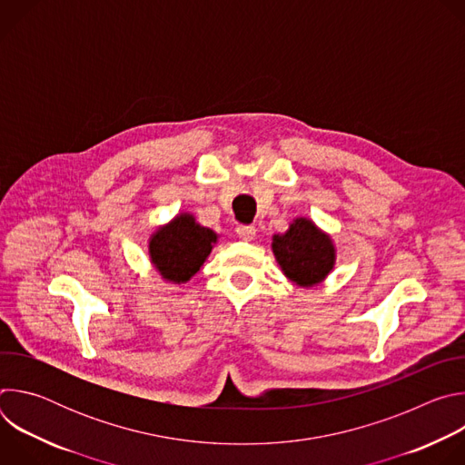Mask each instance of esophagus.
<instances>
[{"label": "esophagus", "instance_id": "obj_1", "mask_svg": "<svg viewBox=\"0 0 465 465\" xmlns=\"http://www.w3.org/2000/svg\"><path fill=\"white\" fill-rule=\"evenodd\" d=\"M235 232H237V235L242 239V241H253L255 239V226H250V224H239L237 228H235Z\"/></svg>", "mask_w": 465, "mask_h": 465}]
</instances>
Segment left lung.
I'll return each mask as SVG.
<instances>
[{
  "instance_id": "left-lung-1",
  "label": "left lung",
  "mask_w": 465,
  "mask_h": 465,
  "mask_svg": "<svg viewBox=\"0 0 465 465\" xmlns=\"http://www.w3.org/2000/svg\"><path fill=\"white\" fill-rule=\"evenodd\" d=\"M272 252L283 274L300 287L322 283L335 267V244L312 221L298 217L285 233L272 237Z\"/></svg>"
}]
</instances>
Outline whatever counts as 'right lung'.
Listing matches in <instances>:
<instances>
[{"mask_svg": "<svg viewBox=\"0 0 465 465\" xmlns=\"http://www.w3.org/2000/svg\"><path fill=\"white\" fill-rule=\"evenodd\" d=\"M215 242L213 230L201 226L189 213H180L151 235L149 255L163 280L180 285L201 271Z\"/></svg>", "mask_w": 465, "mask_h": 465, "instance_id": "add662e5", "label": "right lung"}]
</instances>
